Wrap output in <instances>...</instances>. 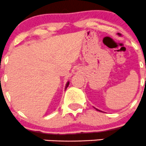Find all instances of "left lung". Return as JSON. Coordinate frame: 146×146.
<instances>
[{
	"instance_id": "obj_1",
	"label": "left lung",
	"mask_w": 146,
	"mask_h": 146,
	"mask_svg": "<svg viewBox=\"0 0 146 146\" xmlns=\"http://www.w3.org/2000/svg\"><path fill=\"white\" fill-rule=\"evenodd\" d=\"M118 35H121V34H120V33H118ZM96 110H97V111H99V110H98V109H96Z\"/></svg>"
}]
</instances>
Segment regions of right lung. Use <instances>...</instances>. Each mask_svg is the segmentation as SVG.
<instances>
[{
	"label": "right lung",
	"instance_id": "add662e5",
	"mask_svg": "<svg viewBox=\"0 0 146 146\" xmlns=\"http://www.w3.org/2000/svg\"><path fill=\"white\" fill-rule=\"evenodd\" d=\"M68 86H69V82H68V83H66V89L67 88H68Z\"/></svg>",
	"mask_w": 146,
	"mask_h": 146
}]
</instances>
